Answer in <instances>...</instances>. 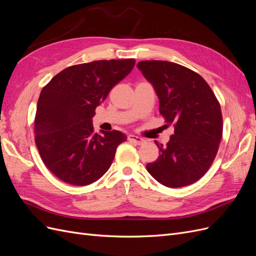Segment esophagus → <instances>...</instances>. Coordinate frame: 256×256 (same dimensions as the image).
Masks as SVG:
<instances>
[{
	"label": "esophagus",
	"instance_id": "obj_1",
	"mask_svg": "<svg viewBox=\"0 0 256 256\" xmlns=\"http://www.w3.org/2000/svg\"><path fill=\"white\" fill-rule=\"evenodd\" d=\"M128 140L131 141V142L136 143V144H138V145H140V144H142V143L144 142V138H142L141 136H134V134H129V136H128Z\"/></svg>",
	"mask_w": 256,
	"mask_h": 256
}]
</instances>
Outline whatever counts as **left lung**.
Segmentation results:
<instances>
[{
	"label": "left lung",
	"instance_id": "left-lung-1",
	"mask_svg": "<svg viewBox=\"0 0 256 256\" xmlns=\"http://www.w3.org/2000/svg\"><path fill=\"white\" fill-rule=\"evenodd\" d=\"M156 92L159 111L174 134L159 157L146 166L161 184L180 188L198 182L210 168L222 138L220 104L207 82L180 64L141 60L136 65Z\"/></svg>",
	"mask_w": 256,
	"mask_h": 256
}]
</instances>
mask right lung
Returning <instances> with one entry per match:
<instances>
[{
	"instance_id": "1",
	"label": "right lung",
	"mask_w": 256,
	"mask_h": 256,
	"mask_svg": "<svg viewBox=\"0 0 256 256\" xmlns=\"http://www.w3.org/2000/svg\"><path fill=\"white\" fill-rule=\"evenodd\" d=\"M134 64L128 58L70 66L42 88L35 116V143L46 166L60 180L86 186L111 166L116 148L127 136L118 130L95 134L92 118Z\"/></svg>"
}]
</instances>
